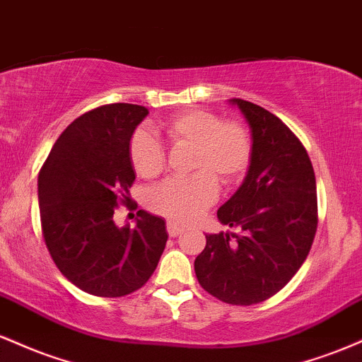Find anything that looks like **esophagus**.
<instances>
[{
  "label": "esophagus",
  "mask_w": 362,
  "mask_h": 362,
  "mask_svg": "<svg viewBox=\"0 0 362 362\" xmlns=\"http://www.w3.org/2000/svg\"><path fill=\"white\" fill-rule=\"evenodd\" d=\"M167 230H168V235H170V236H178V235L184 233L185 228L180 226V224H178V223L168 221V223H167Z\"/></svg>",
  "instance_id": "34e87169"
}]
</instances>
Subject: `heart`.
Wrapping results in <instances>:
<instances>
[{"instance_id":"1","label":"heart","mask_w":362,"mask_h":362,"mask_svg":"<svg viewBox=\"0 0 362 362\" xmlns=\"http://www.w3.org/2000/svg\"><path fill=\"white\" fill-rule=\"evenodd\" d=\"M158 131L173 148H192L189 178H172L148 195L153 211L178 223H190L218 199V182L236 184L252 160V136L238 122H223L213 112L190 109L160 124ZM129 156L136 172L155 178L167 167V153L156 136L138 131L129 143Z\"/></svg>"}]
</instances>
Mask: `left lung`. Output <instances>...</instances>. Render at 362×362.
Segmentation results:
<instances>
[{"instance_id":"obj_1","label":"left lung","mask_w":362,"mask_h":362,"mask_svg":"<svg viewBox=\"0 0 362 362\" xmlns=\"http://www.w3.org/2000/svg\"><path fill=\"white\" fill-rule=\"evenodd\" d=\"M252 131V160L240 189L218 209L236 233L206 235L194 262L199 284L230 305L274 296L300 271L317 233V180L308 153L279 117L233 98Z\"/></svg>"}]
</instances>
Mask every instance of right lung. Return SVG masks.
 I'll return each instance as SVG.
<instances>
[{
	"mask_svg": "<svg viewBox=\"0 0 362 362\" xmlns=\"http://www.w3.org/2000/svg\"><path fill=\"white\" fill-rule=\"evenodd\" d=\"M148 109L110 103L73 120L39 173L42 235L54 264L76 288L119 298L146 284L168 235L165 219L138 211L119 228L114 211L129 202L136 173L129 143Z\"/></svg>",
	"mask_w": 362,
	"mask_h": 362,
	"instance_id": "1",
	"label": "right lung"
}]
</instances>
